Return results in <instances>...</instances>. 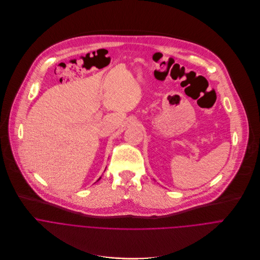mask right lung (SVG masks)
<instances>
[{
    "label": "right lung",
    "mask_w": 260,
    "mask_h": 260,
    "mask_svg": "<svg viewBox=\"0 0 260 260\" xmlns=\"http://www.w3.org/2000/svg\"><path fill=\"white\" fill-rule=\"evenodd\" d=\"M100 178H101V177H99V179H100ZM99 179H98V180H99ZM98 180H97V181H98Z\"/></svg>",
    "instance_id": "1"
}]
</instances>
